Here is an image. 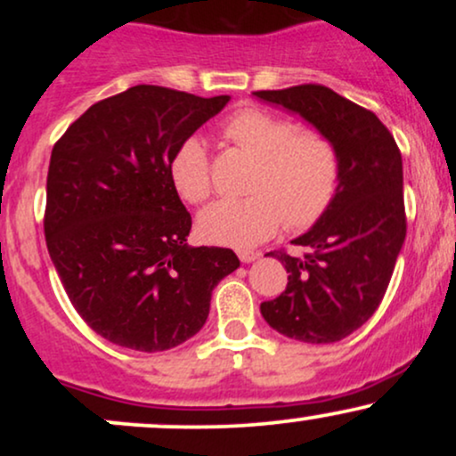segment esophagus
<instances>
[{"label": "esophagus", "mask_w": 456, "mask_h": 456, "mask_svg": "<svg viewBox=\"0 0 456 456\" xmlns=\"http://www.w3.org/2000/svg\"><path fill=\"white\" fill-rule=\"evenodd\" d=\"M259 255L261 253H257V250H238V257L242 264H250V261L259 259Z\"/></svg>", "instance_id": "1"}]
</instances>
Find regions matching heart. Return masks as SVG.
<instances>
[{
    "label": "heart",
    "instance_id": "obj_1",
    "mask_svg": "<svg viewBox=\"0 0 456 456\" xmlns=\"http://www.w3.org/2000/svg\"><path fill=\"white\" fill-rule=\"evenodd\" d=\"M223 139L257 160L248 197L224 199L199 216V232L227 246H255L279 232L315 224L341 184L337 143L317 128L264 109H242L221 126ZM169 180L184 201L201 206L212 195V162L201 139L188 137L169 160Z\"/></svg>",
    "mask_w": 456,
    "mask_h": 456
}]
</instances>
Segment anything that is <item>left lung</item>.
<instances>
[{
  "label": "left lung",
  "mask_w": 456,
  "mask_h": 456,
  "mask_svg": "<svg viewBox=\"0 0 456 456\" xmlns=\"http://www.w3.org/2000/svg\"><path fill=\"white\" fill-rule=\"evenodd\" d=\"M255 96L302 115L341 154L332 206L291 242L305 248L302 257L285 248L270 253L289 276L279 297L261 302V315L276 332L302 343H337L378 311L405 242L399 145L378 115L326 86L305 83Z\"/></svg>",
  "instance_id": "left-lung-1"
}]
</instances>
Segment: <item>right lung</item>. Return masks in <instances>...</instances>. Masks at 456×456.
<instances>
[{"mask_svg":"<svg viewBox=\"0 0 456 456\" xmlns=\"http://www.w3.org/2000/svg\"><path fill=\"white\" fill-rule=\"evenodd\" d=\"M227 102L134 86L53 145L46 248L83 322L119 347L165 352L195 337L212 289L238 270L232 248L186 244L191 214L169 180L177 145Z\"/></svg>","mask_w":456,"mask_h":456,"instance_id":"right-lung-1","label":"right lung"}]
</instances>
